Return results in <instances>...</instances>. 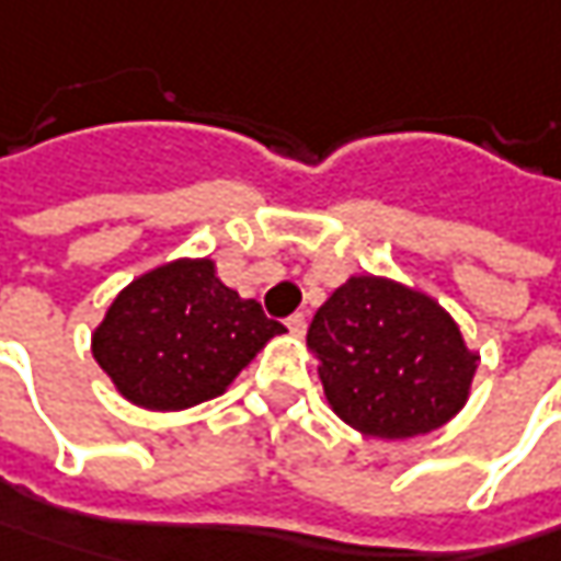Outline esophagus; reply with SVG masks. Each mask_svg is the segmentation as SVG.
Here are the masks:
<instances>
[{"label":"esophagus","mask_w":561,"mask_h":561,"mask_svg":"<svg viewBox=\"0 0 561 561\" xmlns=\"http://www.w3.org/2000/svg\"><path fill=\"white\" fill-rule=\"evenodd\" d=\"M288 329H291V335H305V329H307L305 313H295V317H288Z\"/></svg>","instance_id":"1"}]
</instances>
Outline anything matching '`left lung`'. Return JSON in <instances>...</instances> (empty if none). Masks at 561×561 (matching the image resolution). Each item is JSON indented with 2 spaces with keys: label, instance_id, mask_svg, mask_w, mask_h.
Instances as JSON below:
<instances>
[{
  "label": "left lung",
  "instance_id": "left-lung-1",
  "mask_svg": "<svg viewBox=\"0 0 561 561\" xmlns=\"http://www.w3.org/2000/svg\"><path fill=\"white\" fill-rule=\"evenodd\" d=\"M329 408L364 436L411 439L449 424L480 354L446 307L382 276L339 285L307 329Z\"/></svg>",
  "mask_w": 561,
  "mask_h": 561
}]
</instances>
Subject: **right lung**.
Returning <instances> with one entry per match:
<instances>
[{"label":"right lung","instance_id":"right-lung-1","mask_svg":"<svg viewBox=\"0 0 561 561\" xmlns=\"http://www.w3.org/2000/svg\"><path fill=\"white\" fill-rule=\"evenodd\" d=\"M282 332L254 298L219 282L209 256H182L125 285L90 348L131 404L184 411L222 396Z\"/></svg>","mask_w":561,"mask_h":561}]
</instances>
